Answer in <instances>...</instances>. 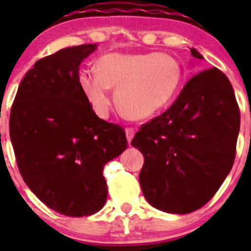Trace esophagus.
Wrapping results in <instances>:
<instances>
[{"label":"esophagus","mask_w":251,"mask_h":251,"mask_svg":"<svg viewBox=\"0 0 251 251\" xmlns=\"http://www.w3.org/2000/svg\"><path fill=\"white\" fill-rule=\"evenodd\" d=\"M126 136H127L128 142H130L134 137V129L133 128H126Z\"/></svg>","instance_id":"esophagus-1"}]
</instances>
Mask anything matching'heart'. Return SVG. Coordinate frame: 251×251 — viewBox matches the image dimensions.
Listing matches in <instances>:
<instances>
[{"label": "heart", "mask_w": 251, "mask_h": 251, "mask_svg": "<svg viewBox=\"0 0 251 251\" xmlns=\"http://www.w3.org/2000/svg\"><path fill=\"white\" fill-rule=\"evenodd\" d=\"M97 73L84 70L79 84L93 109L106 117L110 109L109 88H115V105L127 118H150L172 101L182 79L174 56L157 52L106 54L97 60Z\"/></svg>", "instance_id": "b5f03b06"}]
</instances>
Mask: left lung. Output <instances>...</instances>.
Masks as SVG:
<instances>
[{"instance_id":"left-lung-1","label":"left lung","mask_w":251,"mask_h":251,"mask_svg":"<svg viewBox=\"0 0 251 251\" xmlns=\"http://www.w3.org/2000/svg\"><path fill=\"white\" fill-rule=\"evenodd\" d=\"M192 56L203 57L195 49ZM240 112L227 76L197 73L175 103L136 133L145 157L139 183L146 200L170 214H190L211 200L234 165Z\"/></svg>"}]
</instances>
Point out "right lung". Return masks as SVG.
Masks as SVG:
<instances>
[{
    "label": "right lung",
    "mask_w": 251,
    "mask_h": 251,
    "mask_svg": "<svg viewBox=\"0 0 251 251\" xmlns=\"http://www.w3.org/2000/svg\"><path fill=\"white\" fill-rule=\"evenodd\" d=\"M95 49L73 46L37 60L11 108L10 138L22 178L65 216L103 207L104 166L128 147L123 128L99 118L79 84V66Z\"/></svg>",
    "instance_id": "obj_1"
}]
</instances>
